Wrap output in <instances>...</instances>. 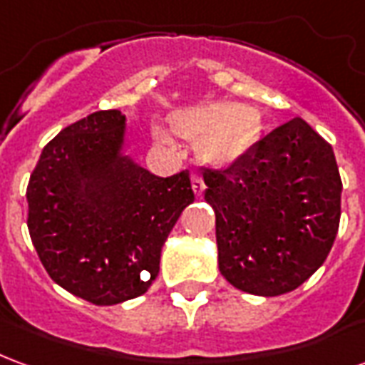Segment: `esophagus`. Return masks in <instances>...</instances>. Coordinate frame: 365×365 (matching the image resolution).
I'll list each match as a JSON object with an SVG mask.
<instances>
[{
	"label": "esophagus",
	"instance_id": "34e87169",
	"mask_svg": "<svg viewBox=\"0 0 365 365\" xmlns=\"http://www.w3.org/2000/svg\"><path fill=\"white\" fill-rule=\"evenodd\" d=\"M191 187L195 191V195L201 197L203 195V191H205V182H203V178L199 174H193L191 175Z\"/></svg>",
	"mask_w": 365,
	"mask_h": 365
}]
</instances>
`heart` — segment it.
Returning <instances> with one entry per match:
<instances>
[{"instance_id": "b5f03b06", "label": "heart", "mask_w": 365, "mask_h": 365, "mask_svg": "<svg viewBox=\"0 0 365 365\" xmlns=\"http://www.w3.org/2000/svg\"><path fill=\"white\" fill-rule=\"evenodd\" d=\"M178 135L199 140V156L213 166H232L245 158L256 135L254 113L238 103H209L174 115ZM168 140L166 135L160 136Z\"/></svg>"}]
</instances>
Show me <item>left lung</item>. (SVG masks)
I'll return each mask as SVG.
<instances>
[{"mask_svg": "<svg viewBox=\"0 0 365 365\" xmlns=\"http://www.w3.org/2000/svg\"><path fill=\"white\" fill-rule=\"evenodd\" d=\"M219 269L237 289L275 297L327 260L340 222L334 152L301 117L264 136L227 170L203 168Z\"/></svg>", "mask_w": 365, "mask_h": 365, "instance_id": "8db88e82", "label": "left lung"}]
</instances>
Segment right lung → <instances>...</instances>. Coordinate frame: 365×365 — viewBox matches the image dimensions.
Masks as SVG:
<instances>
[{"mask_svg":"<svg viewBox=\"0 0 365 365\" xmlns=\"http://www.w3.org/2000/svg\"><path fill=\"white\" fill-rule=\"evenodd\" d=\"M125 115L96 111L43 148L27 185V227L44 269L93 305L148 291L185 207L190 172L158 178L120 154Z\"/></svg>","mask_w":365,"mask_h":365,"instance_id":"1","label":"right lung"}]
</instances>
